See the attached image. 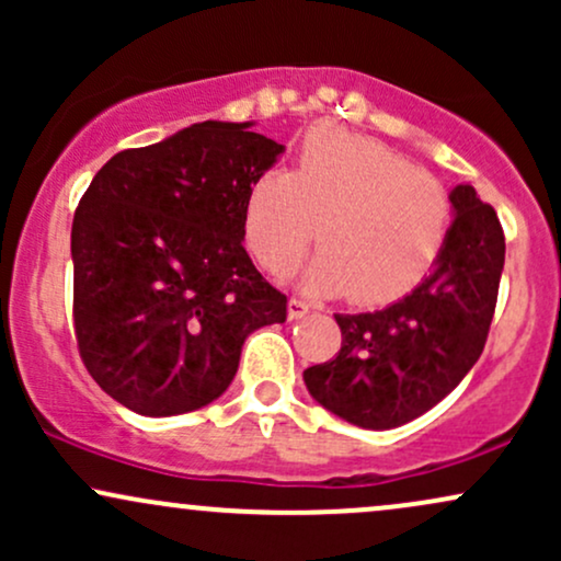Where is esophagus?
<instances>
[{"instance_id": "obj_1", "label": "esophagus", "mask_w": 561, "mask_h": 561, "mask_svg": "<svg viewBox=\"0 0 561 561\" xmlns=\"http://www.w3.org/2000/svg\"><path fill=\"white\" fill-rule=\"evenodd\" d=\"M308 311H311V306H308L306 300H300V298H289V302H287V319H289V321L302 319V317H306Z\"/></svg>"}]
</instances>
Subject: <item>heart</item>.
Returning <instances> with one entry per match:
<instances>
[{"label": "heart", "mask_w": 561, "mask_h": 561, "mask_svg": "<svg viewBox=\"0 0 561 561\" xmlns=\"http://www.w3.org/2000/svg\"><path fill=\"white\" fill-rule=\"evenodd\" d=\"M448 221V195L430 173L340 126L313 128L295 171L261 173L244 205V237L266 272L298 266L319 227L324 250L302 272L300 287L351 293L358 302H388L420 285L446 242Z\"/></svg>", "instance_id": "heart-1"}]
</instances>
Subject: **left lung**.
Wrapping results in <instances>:
<instances>
[{
	"instance_id": "obj_1",
	"label": "left lung",
	"mask_w": 561,
	"mask_h": 561,
	"mask_svg": "<svg viewBox=\"0 0 561 561\" xmlns=\"http://www.w3.org/2000/svg\"><path fill=\"white\" fill-rule=\"evenodd\" d=\"M446 242L430 276L371 313H334L343 345L308 366L319 405L364 430H392L448 396L478 364L504 272V231L472 184L450 190Z\"/></svg>"
}]
</instances>
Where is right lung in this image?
Masks as SVG:
<instances>
[{
	"instance_id": "right-lung-1",
	"label": "right lung",
	"mask_w": 561,
	"mask_h": 561,
	"mask_svg": "<svg viewBox=\"0 0 561 561\" xmlns=\"http://www.w3.org/2000/svg\"><path fill=\"white\" fill-rule=\"evenodd\" d=\"M253 121H203L96 171L70 231L83 364L141 416L224 396L244 340L287 319L244 242V205L285 145Z\"/></svg>"
}]
</instances>
